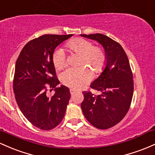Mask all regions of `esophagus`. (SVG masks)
Listing matches in <instances>:
<instances>
[{"mask_svg": "<svg viewBox=\"0 0 155 155\" xmlns=\"http://www.w3.org/2000/svg\"><path fill=\"white\" fill-rule=\"evenodd\" d=\"M70 92H71V94L73 95V94H74L75 93H76V90L74 89V88H71V89H70Z\"/></svg>", "mask_w": 155, "mask_h": 155, "instance_id": "obj_1", "label": "esophagus"}]
</instances>
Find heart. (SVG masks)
<instances>
[{"label": "heart", "instance_id": "heart-1", "mask_svg": "<svg viewBox=\"0 0 155 155\" xmlns=\"http://www.w3.org/2000/svg\"><path fill=\"white\" fill-rule=\"evenodd\" d=\"M65 48L69 51L80 55L79 64L80 67L70 68L61 75V80L66 86L78 88L86 85L91 80L93 70L95 73L101 72L106 64V54L101 48L93 46L89 40L83 38H76L65 44ZM65 56L62 49H57L52 54V62L54 68L60 70L64 67ZM86 64L91 68L86 66Z\"/></svg>", "mask_w": 155, "mask_h": 155}]
</instances>
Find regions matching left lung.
Here are the masks:
<instances>
[{"label":"left lung","mask_w":155,"mask_h":155,"mask_svg":"<svg viewBox=\"0 0 155 155\" xmlns=\"http://www.w3.org/2000/svg\"><path fill=\"white\" fill-rule=\"evenodd\" d=\"M96 40L102 45L106 54L104 68L91 87L100 93L83 92L81 108L87 120L101 130L116 125L130 109L134 83L133 76L127 54L120 44L102 34L80 35Z\"/></svg>","instance_id":"obj_1"}]
</instances>
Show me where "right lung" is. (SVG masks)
Returning a JSON list of instances; mask_svg holds the SVG:
<instances>
[{
	"label": "right lung",
	"mask_w": 155,
	"mask_h": 155,
	"mask_svg": "<svg viewBox=\"0 0 155 155\" xmlns=\"http://www.w3.org/2000/svg\"><path fill=\"white\" fill-rule=\"evenodd\" d=\"M73 35H45L31 40L23 47L15 64L13 90L23 115L34 126L50 130L62 121L71 93L59 81L52 62V54L60 43ZM48 84L55 93L47 96Z\"/></svg>",
	"instance_id": "add662e5"
}]
</instances>
